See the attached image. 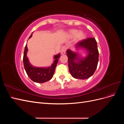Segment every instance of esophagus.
Listing matches in <instances>:
<instances>
[{
  "instance_id": "esophagus-1",
  "label": "esophagus",
  "mask_w": 124,
  "mask_h": 124,
  "mask_svg": "<svg viewBox=\"0 0 124 124\" xmlns=\"http://www.w3.org/2000/svg\"><path fill=\"white\" fill-rule=\"evenodd\" d=\"M67 50V48L66 46H63L61 48V53L62 55H64L66 53V51Z\"/></svg>"
}]
</instances>
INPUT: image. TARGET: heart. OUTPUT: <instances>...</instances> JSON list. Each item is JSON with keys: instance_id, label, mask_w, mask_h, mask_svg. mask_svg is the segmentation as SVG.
Segmentation results:
<instances>
[{"instance_id": "obj_1", "label": "heart", "mask_w": 124, "mask_h": 124, "mask_svg": "<svg viewBox=\"0 0 124 124\" xmlns=\"http://www.w3.org/2000/svg\"><path fill=\"white\" fill-rule=\"evenodd\" d=\"M68 35L71 38H73L77 41H80L85 38V33L82 31H78L76 29H70L68 31Z\"/></svg>"}]
</instances>
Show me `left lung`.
<instances>
[{"instance_id":"1","label":"left lung","mask_w":124,"mask_h":124,"mask_svg":"<svg viewBox=\"0 0 124 124\" xmlns=\"http://www.w3.org/2000/svg\"><path fill=\"white\" fill-rule=\"evenodd\" d=\"M73 51H67L69 72L72 77L77 79L85 80L94 73L98 63L99 52L95 38H89L78 42ZM82 49L85 52L83 56L77 51Z\"/></svg>"}]
</instances>
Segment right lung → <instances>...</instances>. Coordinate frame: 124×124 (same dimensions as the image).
<instances>
[{
	"label": "right lung",
	"instance_id": "obj_1",
	"mask_svg": "<svg viewBox=\"0 0 124 124\" xmlns=\"http://www.w3.org/2000/svg\"><path fill=\"white\" fill-rule=\"evenodd\" d=\"M32 33L29 37V39L32 36ZM28 48L26 44L25 47L23 56V63L26 73L31 79L35 82L42 83L50 80L53 78L55 72L56 67L60 57L61 54L55 55L53 57L54 61L52 65L48 67H36L31 65L27 56Z\"/></svg>",
	"mask_w": 124,
	"mask_h": 124
}]
</instances>
